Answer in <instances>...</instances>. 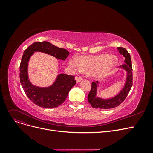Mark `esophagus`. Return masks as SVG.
I'll return each mask as SVG.
<instances>
[{
    "label": "esophagus",
    "instance_id": "34e87169",
    "mask_svg": "<svg viewBox=\"0 0 153 153\" xmlns=\"http://www.w3.org/2000/svg\"><path fill=\"white\" fill-rule=\"evenodd\" d=\"M75 79L76 80L77 82L78 83V82H81V81H82V78L81 77H80V76H76V77H75Z\"/></svg>",
    "mask_w": 153,
    "mask_h": 153
}]
</instances>
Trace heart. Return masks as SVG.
Instances as JSON below:
<instances>
[{"label":"heart","instance_id":"b5f03b06","mask_svg":"<svg viewBox=\"0 0 153 153\" xmlns=\"http://www.w3.org/2000/svg\"><path fill=\"white\" fill-rule=\"evenodd\" d=\"M117 62L116 56L103 54L81 56L78 59L73 58L69 60V65L74 71L92 72L96 77H103L108 75L116 66Z\"/></svg>","mask_w":153,"mask_h":153}]
</instances>
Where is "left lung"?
Masks as SVG:
<instances>
[{
  "label": "left lung",
  "mask_w": 153,
  "mask_h": 153,
  "mask_svg": "<svg viewBox=\"0 0 153 153\" xmlns=\"http://www.w3.org/2000/svg\"><path fill=\"white\" fill-rule=\"evenodd\" d=\"M117 49L119 53L123 56L125 58V64L120 66V68L123 69L126 72V76L125 79V84L122 89L114 97L108 99H102L97 96V87L100 82L92 83L91 90L88 95V101L91 106L94 108L100 109H109L118 107L126 99V96L129 93L133 84V73H132V64L131 56L128 51L124 48L118 47Z\"/></svg>",
  "instance_id": "8db88e82"
}]
</instances>
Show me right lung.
<instances>
[{
	"instance_id": "right-lung-1",
	"label": "right lung",
	"mask_w": 153,
	"mask_h": 153,
	"mask_svg": "<svg viewBox=\"0 0 153 153\" xmlns=\"http://www.w3.org/2000/svg\"><path fill=\"white\" fill-rule=\"evenodd\" d=\"M42 52L56 59L65 60L69 52L48 42H37L31 45L23 52L20 66V83L29 99L43 108L57 107L65 101L69 91L76 84L74 76L58 74L53 84L49 87H38L32 84L28 74V62L35 52Z\"/></svg>"
}]
</instances>
